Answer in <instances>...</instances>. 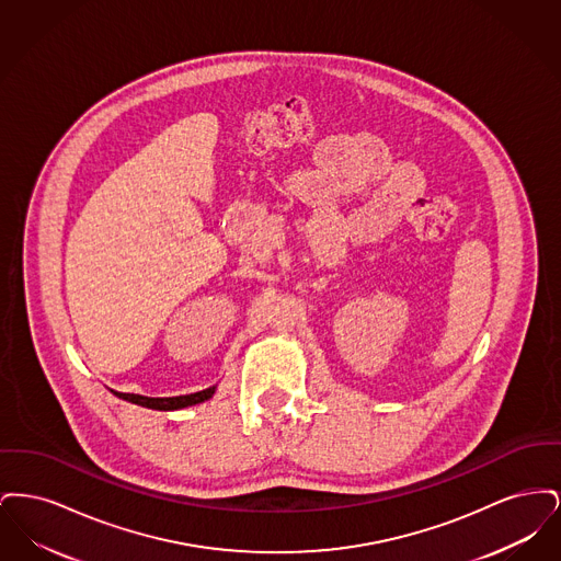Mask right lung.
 <instances>
[{"label": "right lung", "mask_w": 561, "mask_h": 561, "mask_svg": "<svg viewBox=\"0 0 561 561\" xmlns=\"http://www.w3.org/2000/svg\"><path fill=\"white\" fill-rule=\"evenodd\" d=\"M113 391V389H111ZM216 391V387L210 389H204V391H197V393H191V396H176V398H147V396H136V393H119V391H113V396L122 398V400L130 401L136 405H142V408H151V410H181V408H188V405H195V403H202V401L210 400Z\"/></svg>", "instance_id": "1"}]
</instances>
